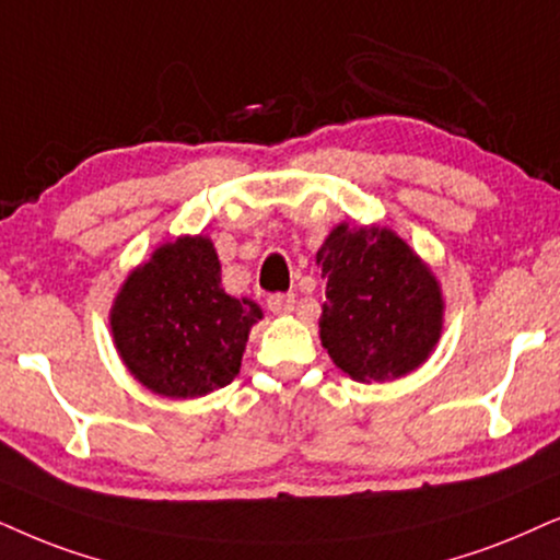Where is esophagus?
Wrapping results in <instances>:
<instances>
[{
  "instance_id": "esophagus-1",
  "label": "esophagus",
  "mask_w": 560,
  "mask_h": 560,
  "mask_svg": "<svg viewBox=\"0 0 560 560\" xmlns=\"http://www.w3.org/2000/svg\"><path fill=\"white\" fill-rule=\"evenodd\" d=\"M268 310L273 315L294 313V294H271L268 296Z\"/></svg>"
}]
</instances>
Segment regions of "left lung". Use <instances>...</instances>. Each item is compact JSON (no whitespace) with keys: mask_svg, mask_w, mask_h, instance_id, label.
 <instances>
[{"mask_svg":"<svg viewBox=\"0 0 560 560\" xmlns=\"http://www.w3.org/2000/svg\"><path fill=\"white\" fill-rule=\"evenodd\" d=\"M315 260L328 279L320 341L338 370L385 382L427 362L444 328L442 284L398 232L341 222Z\"/></svg>","mask_w":560,"mask_h":560,"instance_id":"8db88e82","label":"left lung"}]
</instances>
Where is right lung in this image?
Wrapping results in <instances>:
<instances>
[{"mask_svg":"<svg viewBox=\"0 0 560 560\" xmlns=\"http://www.w3.org/2000/svg\"><path fill=\"white\" fill-rule=\"evenodd\" d=\"M256 302L222 289L211 237L162 243L124 279L110 304V336L133 380L162 398H201L240 374Z\"/></svg>","mask_w":560,"mask_h":560,"instance_id":"1","label":"right lung"}]
</instances>
